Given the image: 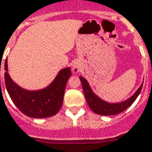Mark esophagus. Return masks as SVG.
<instances>
[{"instance_id":"esophagus-1","label":"esophagus","mask_w":152,"mask_h":152,"mask_svg":"<svg viewBox=\"0 0 152 152\" xmlns=\"http://www.w3.org/2000/svg\"><path fill=\"white\" fill-rule=\"evenodd\" d=\"M81 71V67L79 63H74L72 65V72L73 73H78Z\"/></svg>"}]
</instances>
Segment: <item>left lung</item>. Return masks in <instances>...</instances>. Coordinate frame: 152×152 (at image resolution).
Masks as SVG:
<instances>
[{
	"label": "left lung",
	"mask_w": 152,
	"mask_h": 152,
	"mask_svg": "<svg viewBox=\"0 0 152 152\" xmlns=\"http://www.w3.org/2000/svg\"><path fill=\"white\" fill-rule=\"evenodd\" d=\"M80 80L81 81L84 94H85L86 102H87L89 108L96 114L104 115V116H110V115L118 114V113L126 110L128 107H130L139 95V93L142 90V84H143L142 83L133 96L127 99L126 101L121 102V103L111 104V103H108V102L102 101V99H100L98 96H96L92 91L91 88L89 87L88 81L84 77L80 76Z\"/></svg>",
	"instance_id": "obj_1"
}]
</instances>
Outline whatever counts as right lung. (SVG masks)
<instances>
[{
    "mask_svg": "<svg viewBox=\"0 0 152 152\" xmlns=\"http://www.w3.org/2000/svg\"><path fill=\"white\" fill-rule=\"evenodd\" d=\"M4 68L8 93L14 104L25 115L34 118H44L54 116L59 112L63 104L66 84L72 75L69 67L60 71L48 87L39 91L25 90L12 80L8 73L7 59Z\"/></svg>",
    "mask_w": 152,
    "mask_h": 152,
    "instance_id": "add662e5",
    "label": "right lung"
}]
</instances>
